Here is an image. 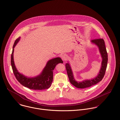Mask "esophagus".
<instances>
[{"instance_id":"obj_1","label":"esophagus","mask_w":120,"mask_h":120,"mask_svg":"<svg viewBox=\"0 0 120 120\" xmlns=\"http://www.w3.org/2000/svg\"><path fill=\"white\" fill-rule=\"evenodd\" d=\"M68 55L66 54H64L61 56V59L63 61H65L67 60L68 59Z\"/></svg>"}]
</instances>
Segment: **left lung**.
<instances>
[{
	"label": "left lung",
	"instance_id": "8db88e82",
	"mask_svg": "<svg viewBox=\"0 0 120 120\" xmlns=\"http://www.w3.org/2000/svg\"><path fill=\"white\" fill-rule=\"evenodd\" d=\"M90 42L98 46L102 58L101 68L98 72V74L96 77L90 79L84 80L83 81L80 82L77 81L74 78L73 74L70 63L68 62L66 64V68L67 69V73L70 83L75 87L78 88L83 89L89 87L94 86L101 81L105 75L107 68L108 63V54L103 39H98L92 40L90 41Z\"/></svg>",
	"mask_w": 120,
	"mask_h": 120
}]
</instances>
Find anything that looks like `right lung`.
<instances>
[{
	"label": "right lung",
	"mask_w": 120,
	"mask_h": 120,
	"mask_svg": "<svg viewBox=\"0 0 120 120\" xmlns=\"http://www.w3.org/2000/svg\"><path fill=\"white\" fill-rule=\"evenodd\" d=\"M20 37L15 41L13 46L11 55V65L13 73L17 81L22 86L30 89L42 90L48 89L51 86L53 80V71L56 66L63 62L60 57H57L49 60L41 72L34 77H28L20 73L16 68L13 57L14 48L20 40Z\"/></svg>",
	"instance_id": "right-lung-1"
}]
</instances>
